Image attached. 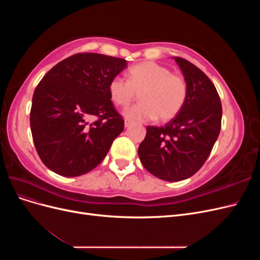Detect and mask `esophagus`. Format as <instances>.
<instances>
[{
  "label": "esophagus",
  "mask_w": 260,
  "mask_h": 260,
  "mask_svg": "<svg viewBox=\"0 0 260 260\" xmlns=\"http://www.w3.org/2000/svg\"><path fill=\"white\" fill-rule=\"evenodd\" d=\"M132 123H133V121H131L129 119H125L124 120V128H129Z\"/></svg>",
  "instance_id": "1"
}]
</instances>
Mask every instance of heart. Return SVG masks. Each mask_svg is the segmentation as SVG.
Here are the masks:
<instances>
[{"label": "heart", "mask_w": 260, "mask_h": 260, "mask_svg": "<svg viewBox=\"0 0 260 260\" xmlns=\"http://www.w3.org/2000/svg\"><path fill=\"white\" fill-rule=\"evenodd\" d=\"M128 81L114 77L108 83L113 103L125 107L140 94V103L127 108L123 116L131 121H149L157 117L161 121L175 118L187 98V83L183 77L155 61H143L128 70Z\"/></svg>", "instance_id": "obj_1"}]
</instances>
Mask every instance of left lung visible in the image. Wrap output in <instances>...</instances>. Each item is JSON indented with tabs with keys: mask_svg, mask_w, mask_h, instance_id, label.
I'll use <instances>...</instances> for the list:
<instances>
[{
	"mask_svg": "<svg viewBox=\"0 0 260 260\" xmlns=\"http://www.w3.org/2000/svg\"><path fill=\"white\" fill-rule=\"evenodd\" d=\"M187 83L181 112L162 127L147 125L138 154L144 168L158 179L175 182L192 177L208 158L221 128L218 92L200 68L172 57Z\"/></svg>",
	"mask_w": 260,
	"mask_h": 260,
	"instance_id": "8db88e82",
	"label": "left lung"
}]
</instances>
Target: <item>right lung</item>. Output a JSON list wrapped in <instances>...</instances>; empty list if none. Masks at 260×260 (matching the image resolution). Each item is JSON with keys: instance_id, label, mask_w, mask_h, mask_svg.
<instances>
[{"instance_id": "1", "label": "right lung", "mask_w": 260, "mask_h": 260, "mask_svg": "<svg viewBox=\"0 0 260 260\" xmlns=\"http://www.w3.org/2000/svg\"><path fill=\"white\" fill-rule=\"evenodd\" d=\"M127 60L98 53L73 55L55 65L35 90L30 127L42 162L62 177H78L105 158L124 122L108 94ZM99 118L95 122L89 120Z\"/></svg>"}]
</instances>
